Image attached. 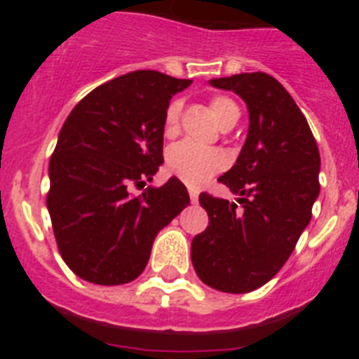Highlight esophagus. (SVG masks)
Listing matches in <instances>:
<instances>
[{"label": "esophagus", "mask_w": 359, "mask_h": 359, "mask_svg": "<svg viewBox=\"0 0 359 359\" xmlns=\"http://www.w3.org/2000/svg\"><path fill=\"white\" fill-rule=\"evenodd\" d=\"M189 196H190V201L198 203V199H199V192H198V190H189Z\"/></svg>", "instance_id": "obj_1"}]
</instances>
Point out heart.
<instances>
[{
  "label": "heart",
  "mask_w": 359,
  "mask_h": 359,
  "mask_svg": "<svg viewBox=\"0 0 359 359\" xmlns=\"http://www.w3.org/2000/svg\"><path fill=\"white\" fill-rule=\"evenodd\" d=\"M210 109L214 113L215 120L223 128L236 123L237 118H239L237 104L231 98L224 97V95H217V97L212 98ZM180 111H182L180 100H172L167 106L163 116L165 135H172L176 131ZM167 165H169V170L177 180H182L189 187L198 189V187L205 185L214 174L223 169L224 158L221 152L214 151V149L199 147V145L190 144V142H180V144L170 147L169 154H167Z\"/></svg>",
  "instance_id": "1"
}]
</instances>
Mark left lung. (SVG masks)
<instances>
[{
    "instance_id": "1",
    "label": "left lung",
    "mask_w": 359,
    "mask_h": 359,
    "mask_svg": "<svg viewBox=\"0 0 359 359\" xmlns=\"http://www.w3.org/2000/svg\"><path fill=\"white\" fill-rule=\"evenodd\" d=\"M239 95L250 128L236 165L219 177L236 203L203 192L207 230L192 239V264L207 286L248 293L286 264L320 194V152L302 111L268 73L212 79Z\"/></svg>"
}]
</instances>
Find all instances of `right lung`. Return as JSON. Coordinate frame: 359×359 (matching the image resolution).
<instances>
[{
	"mask_svg": "<svg viewBox=\"0 0 359 359\" xmlns=\"http://www.w3.org/2000/svg\"><path fill=\"white\" fill-rule=\"evenodd\" d=\"M192 84L136 69L95 88L62 126L50 158L46 196L59 253L81 278L100 286L135 280L158 231L190 203L177 177L151 182L163 163L169 100Z\"/></svg>",
	"mask_w": 359,
	"mask_h": 359,
	"instance_id": "obj_1",
	"label": "right lung"
}]
</instances>
